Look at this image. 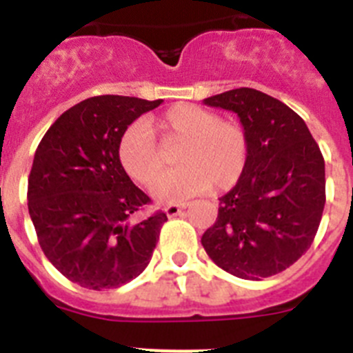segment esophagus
<instances>
[{
    "label": "esophagus",
    "instance_id": "esophagus-1",
    "mask_svg": "<svg viewBox=\"0 0 353 353\" xmlns=\"http://www.w3.org/2000/svg\"><path fill=\"white\" fill-rule=\"evenodd\" d=\"M187 205L189 203H171L164 208V212L168 214V217H174V215H179L183 208H187Z\"/></svg>",
    "mask_w": 353,
    "mask_h": 353
}]
</instances>
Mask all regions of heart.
Returning a JSON list of instances; mask_svg holds the SVG:
<instances>
[{
  "instance_id": "obj_1",
  "label": "heart",
  "mask_w": 353,
  "mask_h": 353,
  "mask_svg": "<svg viewBox=\"0 0 353 353\" xmlns=\"http://www.w3.org/2000/svg\"><path fill=\"white\" fill-rule=\"evenodd\" d=\"M180 141L175 161L180 168L161 175L152 183V196L162 203H174L208 191H226L244 174L248 164V136L232 120H223L208 109L176 104L161 117L136 121L118 141V159L134 182L148 185L161 167V152L153 138Z\"/></svg>"
}]
</instances>
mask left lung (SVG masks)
<instances>
[{
    "label": "left lung",
    "mask_w": 353,
    "mask_h": 353,
    "mask_svg": "<svg viewBox=\"0 0 353 353\" xmlns=\"http://www.w3.org/2000/svg\"><path fill=\"white\" fill-rule=\"evenodd\" d=\"M205 105L233 111L248 136L244 174L219 198L201 244L217 267L242 279L286 270L311 248L325 205V162L305 121L274 97L236 88Z\"/></svg>",
    "instance_id": "left-lung-1"
}]
</instances>
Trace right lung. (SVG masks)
Returning <instances> with one entry per match:
<instances>
[{
    "label": "right lung",
    "mask_w": 353,
    "mask_h": 353,
    "mask_svg": "<svg viewBox=\"0 0 353 353\" xmlns=\"http://www.w3.org/2000/svg\"><path fill=\"white\" fill-rule=\"evenodd\" d=\"M162 101L92 97L65 111L35 152L28 210L48 260L83 288H118L150 263L164 212L138 221L150 198L118 159L127 127Z\"/></svg>",
    "instance_id": "right-lung-1"
}]
</instances>
